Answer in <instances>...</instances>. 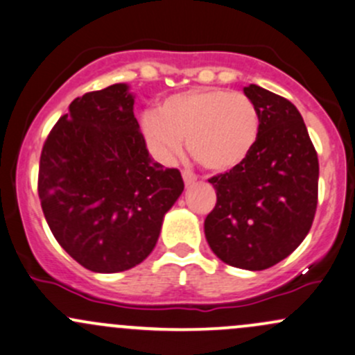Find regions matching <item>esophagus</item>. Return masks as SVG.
Instances as JSON below:
<instances>
[{
	"mask_svg": "<svg viewBox=\"0 0 355 355\" xmlns=\"http://www.w3.org/2000/svg\"><path fill=\"white\" fill-rule=\"evenodd\" d=\"M182 177H184L185 185L196 184V180H197V177H196V175H193L190 170H184V171H182Z\"/></svg>",
	"mask_w": 355,
	"mask_h": 355,
	"instance_id": "1",
	"label": "esophagus"
}]
</instances>
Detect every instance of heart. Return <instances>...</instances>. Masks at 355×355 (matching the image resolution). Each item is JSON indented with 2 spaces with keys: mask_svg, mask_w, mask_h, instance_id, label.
Masks as SVG:
<instances>
[{
  "mask_svg": "<svg viewBox=\"0 0 355 355\" xmlns=\"http://www.w3.org/2000/svg\"><path fill=\"white\" fill-rule=\"evenodd\" d=\"M143 132L162 159L187 151L204 170L223 173L245 162L255 148L260 114L252 98L223 88H196L163 100L143 115Z\"/></svg>",
  "mask_w": 355,
  "mask_h": 355,
  "instance_id": "b5f03b06",
  "label": "heart"
}]
</instances>
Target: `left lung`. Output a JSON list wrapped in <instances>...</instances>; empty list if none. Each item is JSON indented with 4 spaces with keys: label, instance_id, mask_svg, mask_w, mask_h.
Instances as JSON below:
<instances>
[{
    "label": "left lung",
    "instance_id": "8db88e82",
    "mask_svg": "<svg viewBox=\"0 0 355 355\" xmlns=\"http://www.w3.org/2000/svg\"><path fill=\"white\" fill-rule=\"evenodd\" d=\"M260 114L255 148L241 165L209 178L216 206L204 221L212 252L246 270H263L294 252L318 204V155L303 117L284 96L250 85Z\"/></svg>",
    "mask_w": 355,
    "mask_h": 355
}]
</instances>
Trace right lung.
I'll return each instance as SVG.
<instances>
[{"instance_id": "obj_1", "label": "right lung", "mask_w": 355, "mask_h": 355, "mask_svg": "<svg viewBox=\"0 0 355 355\" xmlns=\"http://www.w3.org/2000/svg\"><path fill=\"white\" fill-rule=\"evenodd\" d=\"M128 85L71 102L44 143L40 206L58 243L92 272H122L153 252L184 190L177 168L149 156Z\"/></svg>"}]
</instances>
